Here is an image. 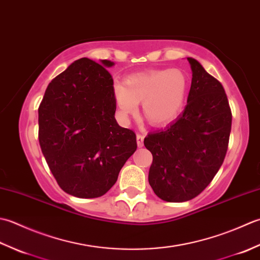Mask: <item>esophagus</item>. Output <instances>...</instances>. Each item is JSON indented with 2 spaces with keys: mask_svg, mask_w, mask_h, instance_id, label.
<instances>
[{
  "mask_svg": "<svg viewBox=\"0 0 260 260\" xmlns=\"http://www.w3.org/2000/svg\"><path fill=\"white\" fill-rule=\"evenodd\" d=\"M144 136L141 134H137V145L138 147H142L144 146Z\"/></svg>",
  "mask_w": 260,
  "mask_h": 260,
  "instance_id": "obj_1",
  "label": "esophagus"
}]
</instances>
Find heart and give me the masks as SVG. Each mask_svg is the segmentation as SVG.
Returning a JSON list of instances; mask_svg holds the SVG:
<instances>
[{"label":"heart","mask_w":260,"mask_h":260,"mask_svg":"<svg viewBox=\"0 0 260 260\" xmlns=\"http://www.w3.org/2000/svg\"><path fill=\"white\" fill-rule=\"evenodd\" d=\"M187 79L179 70H157L116 82L113 95L123 119L135 114L142 102V114L152 125H165L176 118L186 96Z\"/></svg>","instance_id":"1"}]
</instances>
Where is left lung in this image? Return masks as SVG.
Instances as JSON below:
<instances>
[{"instance_id": "obj_1", "label": "left lung", "mask_w": 260, "mask_h": 260, "mask_svg": "<svg viewBox=\"0 0 260 260\" xmlns=\"http://www.w3.org/2000/svg\"><path fill=\"white\" fill-rule=\"evenodd\" d=\"M187 60L193 74L184 112L144 140L152 153L148 181L167 202H185L203 192L224 160L231 131L232 113L222 84L198 60Z\"/></svg>"}]
</instances>
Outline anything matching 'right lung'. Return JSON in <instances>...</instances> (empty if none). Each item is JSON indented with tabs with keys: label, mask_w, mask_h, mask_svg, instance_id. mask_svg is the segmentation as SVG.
<instances>
[{
	"label": "right lung",
	"mask_w": 260,
	"mask_h": 260,
	"mask_svg": "<svg viewBox=\"0 0 260 260\" xmlns=\"http://www.w3.org/2000/svg\"><path fill=\"white\" fill-rule=\"evenodd\" d=\"M88 58L74 61L47 87L38 109L41 151L60 188L94 199L115 184L137 149L136 134L114 118L113 78Z\"/></svg>",
	"instance_id": "right-lung-1"
}]
</instances>
